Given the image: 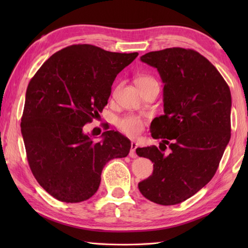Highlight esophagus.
<instances>
[{
  "label": "esophagus",
  "mask_w": 248,
  "mask_h": 248,
  "mask_svg": "<svg viewBox=\"0 0 248 248\" xmlns=\"http://www.w3.org/2000/svg\"><path fill=\"white\" fill-rule=\"evenodd\" d=\"M136 148H138V144H136L135 140H132V143H131V150H130V154L129 155L131 157H133V159H135V157H138V155H136Z\"/></svg>",
  "instance_id": "34e87169"
}]
</instances>
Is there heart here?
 <instances>
[{
  "instance_id": "obj_1",
  "label": "heart",
  "mask_w": 248,
  "mask_h": 248,
  "mask_svg": "<svg viewBox=\"0 0 248 248\" xmlns=\"http://www.w3.org/2000/svg\"><path fill=\"white\" fill-rule=\"evenodd\" d=\"M152 82H155L154 78H151L149 77H140L136 80V85L140 86L144 85V84H149ZM118 129L121 131V132L127 134L129 136H136L140 133H141V131L144 130V120L138 117V116L134 115H128L124 116L118 121Z\"/></svg>"
}]
</instances>
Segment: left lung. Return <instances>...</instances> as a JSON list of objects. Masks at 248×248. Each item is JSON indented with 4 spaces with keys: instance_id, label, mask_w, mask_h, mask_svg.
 <instances>
[{
    "instance_id": "8db88e82",
    "label": "left lung",
    "mask_w": 248,
    "mask_h": 248,
    "mask_svg": "<svg viewBox=\"0 0 248 248\" xmlns=\"http://www.w3.org/2000/svg\"><path fill=\"white\" fill-rule=\"evenodd\" d=\"M140 61L160 73L164 114L150 125L156 146L136 149L154 163V172L139 183L140 192L163 205L180 203L207 184L217 170L230 140L231 93L211 62L192 49L170 48L146 53ZM168 155L161 150L167 146Z\"/></svg>"
}]
</instances>
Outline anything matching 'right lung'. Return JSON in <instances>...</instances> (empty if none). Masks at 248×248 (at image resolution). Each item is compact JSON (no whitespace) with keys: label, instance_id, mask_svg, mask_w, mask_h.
Here are the masks:
<instances>
[{"label":"right lung","instance_id":"add662e5","mask_svg":"<svg viewBox=\"0 0 248 248\" xmlns=\"http://www.w3.org/2000/svg\"><path fill=\"white\" fill-rule=\"evenodd\" d=\"M138 55L72 45L46 61L30 81L21 118L26 157L37 182L57 200L91 198L104 165L129 155L125 136L109 130L94 141L83 127L102 112L115 78Z\"/></svg>","mask_w":248,"mask_h":248}]
</instances>
